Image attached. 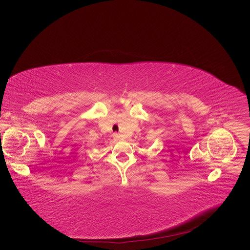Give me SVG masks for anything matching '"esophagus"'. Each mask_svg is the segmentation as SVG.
I'll return each mask as SVG.
<instances>
[{
	"instance_id": "1",
	"label": "esophagus",
	"mask_w": 250,
	"mask_h": 250,
	"mask_svg": "<svg viewBox=\"0 0 250 250\" xmlns=\"http://www.w3.org/2000/svg\"><path fill=\"white\" fill-rule=\"evenodd\" d=\"M114 137H118V134H117V133H115V134H114Z\"/></svg>"
}]
</instances>
